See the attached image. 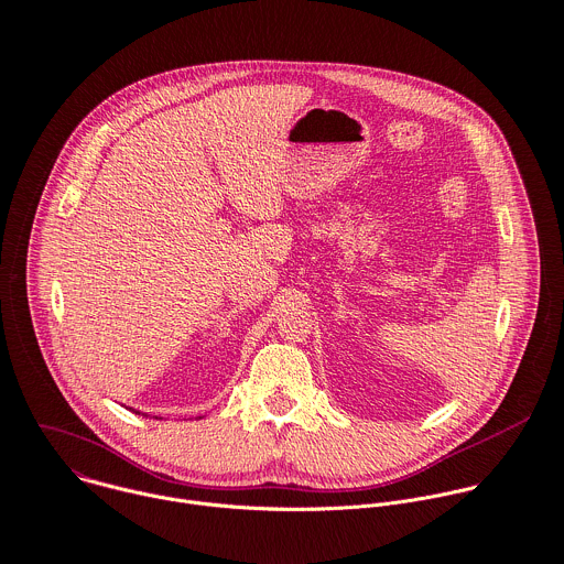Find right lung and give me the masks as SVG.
<instances>
[{
	"instance_id": "right-lung-1",
	"label": "right lung",
	"mask_w": 564,
	"mask_h": 564,
	"mask_svg": "<svg viewBox=\"0 0 564 564\" xmlns=\"http://www.w3.org/2000/svg\"><path fill=\"white\" fill-rule=\"evenodd\" d=\"M132 412H134V410H132ZM134 414H141V412H134Z\"/></svg>"
}]
</instances>
